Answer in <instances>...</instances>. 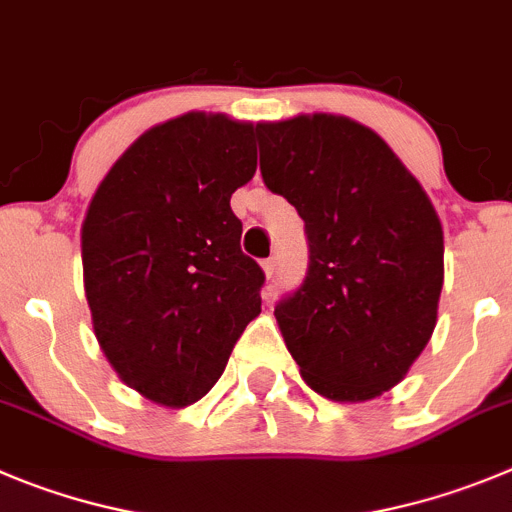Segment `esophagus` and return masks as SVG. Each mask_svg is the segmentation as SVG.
I'll use <instances>...</instances> for the list:
<instances>
[{"mask_svg": "<svg viewBox=\"0 0 512 512\" xmlns=\"http://www.w3.org/2000/svg\"><path fill=\"white\" fill-rule=\"evenodd\" d=\"M261 269H264V274L271 279V276H274V271H276V259H274V256H271V259L261 261Z\"/></svg>", "mask_w": 512, "mask_h": 512, "instance_id": "34e87169", "label": "esophagus"}]
</instances>
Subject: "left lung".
Masks as SVG:
<instances>
[{
    "instance_id": "obj_1",
    "label": "left lung",
    "mask_w": 512,
    "mask_h": 512,
    "mask_svg": "<svg viewBox=\"0 0 512 512\" xmlns=\"http://www.w3.org/2000/svg\"><path fill=\"white\" fill-rule=\"evenodd\" d=\"M261 175L302 215L309 269L276 325L312 391L363 403L406 378L437 327L444 231L373 129L340 114L256 124Z\"/></svg>"
}]
</instances>
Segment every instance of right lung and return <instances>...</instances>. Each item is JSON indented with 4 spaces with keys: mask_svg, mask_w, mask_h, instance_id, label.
<instances>
[{
    "mask_svg": "<svg viewBox=\"0 0 512 512\" xmlns=\"http://www.w3.org/2000/svg\"><path fill=\"white\" fill-rule=\"evenodd\" d=\"M256 124L187 111L106 172L81 225L93 335L121 381L182 409L203 398L261 312L231 195L256 175Z\"/></svg>",
    "mask_w": 512,
    "mask_h": 512,
    "instance_id": "add662e5",
    "label": "right lung"
}]
</instances>
